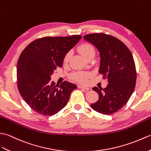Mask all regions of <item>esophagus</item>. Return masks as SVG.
I'll return each mask as SVG.
<instances>
[{
  "label": "esophagus",
  "instance_id": "obj_1",
  "mask_svg": "<svg viewBox=\"0 0 151 151\" xmlns=\"http://www.w3.org/2000/svg\"><path fill=\"white\" fill-rule=\"evenodd\" d=\"M78 88H84V89H85L86 90H87V91H88V90H90V88H88V87L85 86H83V85H78Z\"/></svg>",
  "mask_w": 151,
  "mask_h": 151
}]
</instances>
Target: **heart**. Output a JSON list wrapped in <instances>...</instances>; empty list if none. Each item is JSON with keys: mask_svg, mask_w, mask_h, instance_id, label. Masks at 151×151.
Returning <instances> with one entry per match:
<instances>
[{"mask_svg": "<svg viewBox=\"0 0 151 151\" xmlns=\"http://www.w3.org/2000/svg\"><path fill=\"white\" fill-rule=\"evenodd\" d=\"M78 51L79 53L83 56L85 59H87L90 58V57H93L95 55V50L93 48L92 45L90 44H83L78 47ZM72 53L71 52H68L66 54L64 58V62L65 63H68L69 59L71 58ZM90 76L89 73L87 72H78L76 73L73 75V79L76 80H78L79 81L81 82H85L87 78Z\"/></svg>", "mask_w": 151, "mask_h": 151, "instance_id": "obj_1", "label": "heart"}]
</instances>
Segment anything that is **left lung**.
<instances>
[{
    "label": "left lung",
    "mask_w": 151,
    "mask_h": 151,
    "mask_svg": "<svg viewBox=\"0 0 151 151\" xmlns=\"http://www.w3.org/2000/svg\"><path fill=\"white\" fill-rule=\"evenodd\" d=\"M83 39L99 52V72L109 83L104 89L92 88L99 99L90 106L102 114H112L126 105L134 90L136 72L133 56L124 43L111 35L92 33Z\"/></svg>",
    "instance_id": "left-lung-1"
}]
</instances>
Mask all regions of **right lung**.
Wrapping results in <instances>:
<instances>
[{
    "instance_id": "obj_1",
    "label": "right lung",
    "mask_w": 151,
    "mask_h": 151,
    "mask_svg": "<svg viewBox=\"0 0 151 151\" xmlns=\"http://www.w3.org/2000/svg\"><path fill=\"white\" fill-rule=\"evenodd\" d=\"M81 35L46 37L35 40L23 50L17 66L20 94L35 112L52 116L66 105L77 85L64 81L60 86L51 81L57 67H62L64 58L78 44Z\"/></svg>"
}]
</instances>
